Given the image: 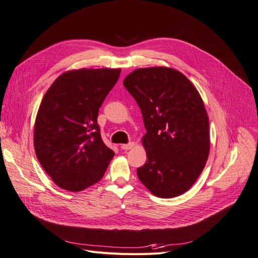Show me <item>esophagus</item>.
<instances>
[{
    "label": "esophagus",
    "instance_id": "obj_1",
    "mask_svg": "<svg viewBox=\"0 0 258 258\" xmlns=\"http://www.w3.org/2000/svg\"><path fill=\"white\" fill-rule=\"evenodd\" d=\"M134 147H135L134 143H130V144H126V145H122L121 149H122V150H131V149H133Z\"/></svg>",
    "mask_w": 258,
    "mask_h": 258
}]
</instances>
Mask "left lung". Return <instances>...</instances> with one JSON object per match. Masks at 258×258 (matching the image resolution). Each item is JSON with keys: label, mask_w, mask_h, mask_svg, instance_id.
<instances>
[{"label": "left lung", "mask_w": 258, "mask_h": 258, "mask_svg": "<svg viewBox=\"0 0 258 258\" xmlns=\"http://www.w3.org/2000/svg\"><path fill=\"white\" fill-rule=\"evenodd\" d=\"M143 113L147 162L137 176L161 198L185 193L203 172L210 152L204 101L183 74L165 66L137 69L123 81Z\"/></svg>", "instance_id": "left-lung-1"}]
</instances>
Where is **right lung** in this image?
Segmentation results:
<instances>
[{
	"label": "right lung",
	"instance_id": "right-lung-1",
	"mask_svg": "<svg viewBox=\"0 0 258 258\" xmlns=\"http://www.w3.org/2000/svg\"><path fill=\"white\" fill-rule=\"evenodd\" d=\"M121 69L63 73L47 90L34 124V149L54 183L80 192L101 180L114 155L102 139L98 109Z\"/></svg>",
	"mask_w": 258,
	"mask_h": 258
}]
</instances>
